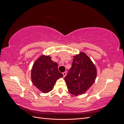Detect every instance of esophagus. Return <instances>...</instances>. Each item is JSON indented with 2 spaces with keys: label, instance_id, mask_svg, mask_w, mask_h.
<instances>
[{
  "label": "esophagus",
  "instance_id": "esophagus-1",
  "mask_svg": "<svg viewBox=\"0 0 124 124\" xmlns=\"http://www.w3.org/2000/svg\"><path fill=\"white\" fill-rule=\"evenodd\" d=\"M62 74H63V77H65L66 76V74H67V72H66V71H65V72H63Z\"/></svg>",
  "mask_w": 124,
  "mask_h": 124
}]
</instances>
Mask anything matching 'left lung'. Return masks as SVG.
<instances>
[{"label": "left lung", "mask_w": 124, "mask_h": 124, "mask_svg": "<svg viewBox=\"0 0 124 124\" xmlns=\"http://www.w3.org/2000/svg\"><path fill=\"white\" fill-rule=\"evenodd\" d=\"M96 68L85 53L73 56L72 66L64 78L69 92L78 96L85 93L95 82Z\"/></svg>", "instance_id": "left-lung-1"}]
</instances>
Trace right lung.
I'll return each mask as SVG.
<instances>
[{"mask_svg": "<svg viewBox=\"0 0 124 124\" xmlns=\"http://www.w3.org/2000/svg\"><path fill=\"white\" fill-rule=\"evenodd\" d=\"M63 77L58 70L57 62L52 61L48 55H42L33 63L31 71L32 82L43 93H47L54 88L56 82Z\"/></svg>", "mask_w": 124, "mask_h": 124, "instance_id": "add662e5", "label": "right lung"}]
</instances>
